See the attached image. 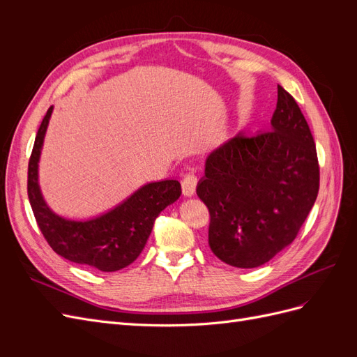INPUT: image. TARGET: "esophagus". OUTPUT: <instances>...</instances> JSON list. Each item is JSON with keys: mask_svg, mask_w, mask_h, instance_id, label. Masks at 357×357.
<instances>
[{"mask_svg": "<svg viewBox=\"0 0 357 357\" xmlns=\"http://www.w3.org/2000/svg\"><path fill=\"white\" fill-rule=\"evenodd\" d=\"M197 185H198L197 176L193 174V172H188V174L183 177V180H181L183 195H185V197H193V195H195Z\"/></svg>", "mask_w": 357, "mask_h": 357, "instance_id": "1", "label": "esophagus"}]
</instances>
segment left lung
Here are the masks:
<instances>
[{
    "label": "left lung",
    "instance_id": "1",
    "mask_svg": "<svg viewBox=\"0 0 357 357\" xmlns=\"http://www.w3.org/2000/svg\"><path fill=\"white\" fill-rule=\"evenodd\" d=\"M319 160L299 105L278 86L271 131L238 132L211 152L197 195L208 207V244L222 262L256 268L296 238L319 193Z\"/></svg>",
    "mask_w": 357,
    "mask_h": 357
}]
</instances>
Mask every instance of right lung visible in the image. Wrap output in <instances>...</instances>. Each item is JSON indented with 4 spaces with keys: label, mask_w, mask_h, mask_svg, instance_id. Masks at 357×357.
Here are the masks:
<instances>
[{
    "label": "right lung",
    "mask_w": 357,
    "mask_h": 357,
    "mask_svg": "<svg viewBox=\"0 0 357 357\" xmlns=\"http://www.w3.org/2000/svg\"><path fill=\"white\" fill-rule=\"evenodd\" d=\"M53 107L38 128L28 164V198L46 241L59 256L104 273L119 271L143 252L159 213L181 195L177 180L147 183L114 208L89 220H71L50 210L38 185V162Z\"/></svg>",
    "instance_id": "right-lung-1"
}]
</instances>
